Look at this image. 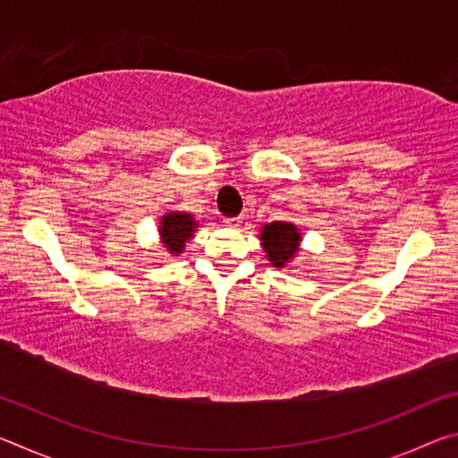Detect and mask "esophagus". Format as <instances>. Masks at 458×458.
Here are the masks:
<instances>
[{
  "instance_id": "1",
  "label": "esophagus",
  "mask_w": 458,
  "mask_h": 458,
  "mask_svg": "<svg viewBox=\"0 0 458 458\" xmlns=\"http://www.w3.org/2000/svg\"><path fill=\"white\" fill-rule=\"evenodd\" d=\"M224 224H226L228 228H238L240 224H242V218H240V216H236V218H224Z\"/></svg>"
}]
</instances>
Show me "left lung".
<instances>
[{"label": "left lung", "mask_w": 458, "mask_h": 458, "mask_svg": "<svg viewBox=\"0 0 458 458\" xmlns=\"http://www.w3.org/2000/svg\"><path fill=\"white\" fill-rule=\"evenodd\" d=\"M260 242L270 265L283 268L299 252L301 232L291 222H270L260 230Z\"/></svg>", "instance_id": "obj_1"}]
</instances>
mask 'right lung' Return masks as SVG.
I'll return each instance as SVG.
<instances>
[{
    "label": "right lung",
    "instance_id": "obj_1",
    "mask_svg": "<svg viewBox=\"0 0 458 458\" xmlns=\"http://www.w3.org/2000/svg\"><path fill=\"white\" fill-rule=\"evenodd\" d=\"M159 224L161 242H164L167 252L174 254V257L183 252L185 242L193 236V230L198 226V222L185 212H169L161 218Z\"/></svg>",
    "mask_w": 458,
    "mask_h": 458
}]
</instances>
